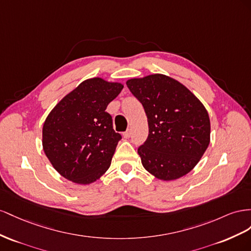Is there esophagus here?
I'll use <instances>...</instances> for the list:
<instances>
[{
    "mask_svg": "<svg viewBox=\"0 0 251 251\" xmlns=\"http://www.w3.org/2000/svg\"><path fill=\"white\" fill-rule=\"evenodd\" d=\"M130 135H131V130H130V129H127V130L123 133V137H124L125 139H129Z\"/></svg>",
    "mask_w": 251,
    "mask_h": 251,
    "instance_id": "1",
    "label": "esophagus"
}]
</instances>
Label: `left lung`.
I'll use <instances>...</instances> for the list:
<instances>
[{
    "mask_svg": "<svg viewBox=\"0 0 251 251\" xmlns=\"http://www.w3.org/2000/svg\"><path fill=\"white\" fill-rule=\"evenodd\" d=\"M126 85L147 116L148 137L138 148L143 166L164 181L187 175L210 142V121L203 104L164 75L131 78Z\"/></svg>",
    "mask_w": 251,
    "mask_h": 251,
    "instance_id": "obj_1",
    "label": "left lung"
}]
</instances>
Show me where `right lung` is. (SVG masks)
I'll list each match as a JSON object with an SVG mask.
<instances>
[{
  "instance_id": "1",
  "label": "right lung",
  "mask_w": 251,
  "mask_h": 251,
  "mask_svg": "<svg viewBox=\"0 0 251 251\" xmlns=\"http://www.w3.org/2000/svg\"><path fill=\"white\" fill-rule=\"evenodd\" d=\"M124 86L94 77L82 82L48 114L43 126V149L67 180L97 181L109 168L122 135L105 111Z\"/></svg>"
}]
</instances>
